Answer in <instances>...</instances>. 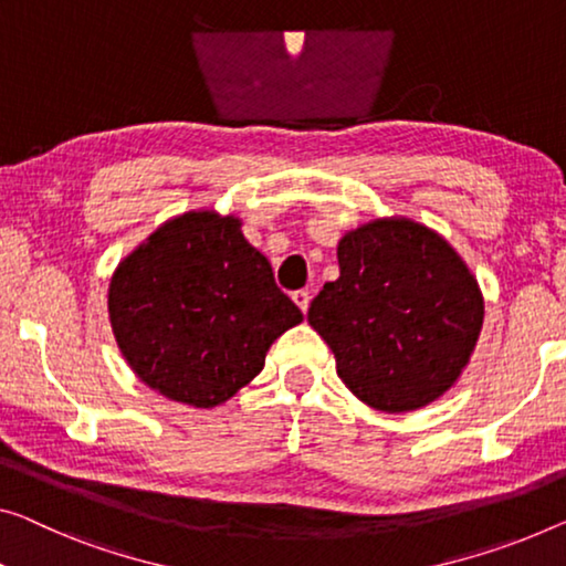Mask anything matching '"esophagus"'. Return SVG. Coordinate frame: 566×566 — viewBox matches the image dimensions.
Masks as SVG:
<instances>
[{
    "label": "esophagus",
    "mask_w": 566,
    "mask_h": 566,
    "mask_svg": "<svg viewBox=\"0 0 566 566\" xmlns=\"http://www.w3.org/2000/svg\"><path fill=\"white\" fill-rule=\"evenodd\" d=\"M292 300H294V305H297L302 312H307L312 294H310V290H297V292H292Z\"/></svg>",
    "instance_id": "1"
}]
</instances>
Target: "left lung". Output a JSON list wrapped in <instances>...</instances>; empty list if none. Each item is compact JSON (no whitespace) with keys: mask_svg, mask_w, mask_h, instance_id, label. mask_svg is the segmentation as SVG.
I'll return each instance as SVG.
<instances>
[{"mask_svg":"<svg viewBox=\"0 0 566 566\" xmlns=\"http://www.w3.org/2000/svg\"><path fill=\"white\" fill-rule=\"evenodd\" d=\"M340 276L312 300L307 323L335 353L353 396L403 415L458 381L483 327V292L440 233L376 218L337 241Z\"/></svg>","mask_w":566,"mask_h":566,"instance_id":"left-lung-1","label":"left lung"}]
</instances>
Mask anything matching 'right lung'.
Returning <instances> with one entry per match:
<instances>
[{
    "mask_svg": "<svg viewBox=\"0 0 566 566\" xmlns=\"http://www.w3.org/2000/svg\"><path fill=\"white\" fill-rule=\"evenodd\" d=\"M108 319L126 364L149 389L213 409L254 381L266 350L302 312L241 221L190 210L159 226L108 284Z\"/></svg>",
    "mask_w": 566,
    "mask_h": 566,
    "instance_id": "right-lung-1",
    "label": "right lung"
}]
</instances>
